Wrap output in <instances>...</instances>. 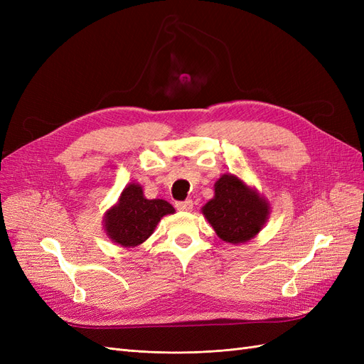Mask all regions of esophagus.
<instances>
[{"mask_svg": "<svg viewBox=\"0 0 364 364\" xmlns=\"http://www.w3.org/2000/svg\"><path fill=\"white\" fill-rule=\"evenodd\" d=\"M176 209H179V211H191V209H193V200L186 199L183 202H176Z\"/></svg>", "mask_w": 364, "mask_h": 364, "instance_id": "34e87169", "label": "esophagus"}]
</instances>
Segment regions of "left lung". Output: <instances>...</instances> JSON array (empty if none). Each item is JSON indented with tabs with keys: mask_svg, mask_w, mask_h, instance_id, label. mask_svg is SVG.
<instances>
[{
	"mask_svg": "<svg viewBox=\"0 0 364 364\" xmlns=\"http://www.w3.org/2000/svg\"><path fill=\"white\" fill-rule=\"evenodd\" d=\"M203 215L226 243H245L255 237L269 217V205L234 174L215 182V196L203 206Z\"/></svg>",
	"mask_w": 364,
	"mask_h": 364,
	"instance_id": "left-lung-1",
	"label": "left lung"
}]
</instances>
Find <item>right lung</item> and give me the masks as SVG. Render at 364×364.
<instances>
[{"mask_svg":"<svg viewBox=\"0 0 364 364\" xmlns=\"http://www.w3.org/2000/svg\"><path fill=\"white\" fill-rule=\"evenodd\" d=\"M174 208L162 199L149 200L139 185L130 183L121 193L117 206L105 218L106 234L124 247H134L146 241L155 230L159 220L173 214Z\"/></svg>","mask_w":364,"mask_h":364,"instance_id":"right-lung-1","label":"right lung"}]
</instances>
